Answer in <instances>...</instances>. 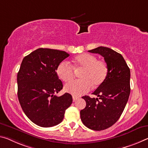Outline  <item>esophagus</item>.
Returning <instances> with one entry per match:
<instances>
[{
	"instance_id": "34e87169",
	"label": "esophagus",
	"mask_w": 148,
	"mask_h": 148,
	"mask_svg": "<svg viewBox=\"0 0 148 148\" xmlns=\"http://www.w3.org/2000/svg\"><path fill=\"white\" fill-rule=\"evenodd\" d=\"M72 99H73V101H76L78 99V97H76V96L73 95L72 96Z\"/></svg>"
}]
</instances>
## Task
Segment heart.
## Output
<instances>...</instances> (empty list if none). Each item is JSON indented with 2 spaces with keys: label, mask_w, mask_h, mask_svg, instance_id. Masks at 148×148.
Wrapping results in <instances>:
<instances>
[{
  "label": "heart",
  "mask_w": 148,
  "mask_h": 148,
  "mask_svg": "<svg viewBox=\"0 0 148 148\" xmlns=\"http://www.w3.org/2000/svg\"><path fill=\"white\" fill-rule=\"evenodd\" d=\"M73 67L76 70H82V79L65 86V90L74 95H82L93 88H97L104 82L108 74V65L103 60H98L96 56L84 53L73 60ZM58 77L65 83L73 80L75 72L71 65L66 62H60L57 69Z\"/></svg>",
  "instance_id": "b5f03b06"
}]
</instances>
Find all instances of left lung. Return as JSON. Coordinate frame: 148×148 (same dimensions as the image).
I'll return each mask as SVG.
<instances>
[{
    "mask_svg": "<svg viewBox=\"0 0 148 148\" xmlns=\"http://www.w3.org/2000/svg\"><path fill=\"white\" fill-rule=\"evenodd\" d=\"M88 51L103 57L109 69L106 79L92 93L99 100L82 97L86 106L80 111L81 120L86 127L99 131L111 127L123 113L130 93V71L123 56L111 49L99 47Z\"/></svg>",
    "mask_w": 148,
    "mask_h": 148,
    "instance_id": "8db88e82",
    "label": "left lung"
}]
</instances>
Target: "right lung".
<instances>
[{
	"mask_svg": "<svg viewBox=\"0 0 148 148\" xmlns=\"http://www.w3.org/2000/svg\"><path fill=\"white\" fill-rule=\"evenodd\" d=\"M69 54L65 51L39 48L23 58L17 75L18 97L30 121L41 127L61 123L72 97L65 93L55 95L63 85L57 69Z\"/></svg>",
	"mask_w": 148,
	"mask_h": 148,
	"instance_id": "1",
	"label": "right lung"
}]
</instances>
